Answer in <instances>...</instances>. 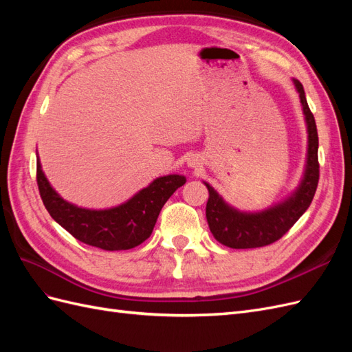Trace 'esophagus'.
<instances>
[{
	"label": "esophagus",
	"mask_w": 352,
	"mask_h": 352,
	"mask_svg": "<svg viewBox=\"0 0 352 352\" xmlns=\"http://www.w3.org/2000/svg\"><path fill=\"white\" fill-rule=\"evenodd\" d=\"M190 166H194V162H190Z\"/></svg>",
	"instance_id": "obj_1"
}]
</instances>
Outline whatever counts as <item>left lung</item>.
<instances>
[{
	"mask_svg": "<svg viewBox=\"0 0 352 352\" xmlns=\"http://www.w3.org/2000/svg\"><path fill=\"white\" fill-rule=\"evenodd\" d=\"M295 87L300 92L308 129L307 168L302 184L296 189V192L279 206L250 214V212H241L229 207L216 190L206 184L210 194L206 208L210 230L212 236L229 248H260L279 241L295 225L296 220L304 214L314 198L318 185V176H320V170H318L320 164H318L317 155V126L314 116L307 104L302 85L295 80Z\"/></svg>",
	"mask_w": 352,
	"mask_h": 352,
	"instance_id": "left-lung-1",
	"label": "left lung"
}]
</instances>
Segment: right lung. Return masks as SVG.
I'll use <instances>...</instances> for the list:
<instances>
[{"mask_svg":"<svg viewBox=\"0 0 352 352\" xmlns=\"http://www.w3.org/2000/svg\"><path fill=\"white\" fill-rule=\"evenodd\" d=\"M185 182L179 175L163 176L119 207L87 210L63 199L51 188L36 160V184L50 216L73 238L104 251L131 250L150 238L163 206Z\"/></svg>","mask_w":352,"mask_h":352,"instance_id":"add662e5","label":"right lung"}]
</instances>
